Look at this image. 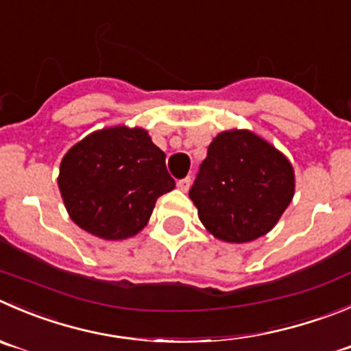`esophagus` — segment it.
I'll list each match as a JSON object with an SVG mask.
<instances>
[{
	"label": "esophagus",
	"mask_w": 351,
	"mask_h": 351,
	"mask_svg": "<svg viewBox=\"0 0 351 351\" xmlns=\"http://www.w3.org/2000/svg\"><path fill=\"white\" fill-rule=\"evenodd\" d=\"M189 186H191V178H184L178 181V188L181 189V191H188Z\"/></svg>",
	"instance_id": "obj_1"
}]
</instances>
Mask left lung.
I'll use <instances>...</instances> for the list:
<instances>
[{
    "mask_svg": "<svg viewBox=\"0 0 351 351\" xmlns=\"http://www.w3.org/2000/svg\"><path fill=\"white\" fill-rule=\"evenodd\" d=\"M295 195L289 160L252 131H223L210 143L189 198L206 231L248 243L278 223Z\"/></svg>",
    "mask_w": 351,
    "mask_h": 351,
    "instance_id": "left-lung-1",
    "label": "left lung"
}]
</instances>
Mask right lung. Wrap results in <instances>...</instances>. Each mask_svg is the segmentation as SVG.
<instances>
[{"mask_svg": "<svg viewBox=\"0 0 351 351\" xmlns=\"http://www.w3.org/2000/svg\"><path fill=\"white\" fill-rule=\"evenodd\" d=\"M58 188L79 228L117 241L138 234L156 199L176 182L148 132L119 125L93 132L66 152Z\"/></svg>", "mask_w": 351, "mask_h": 351, "instance_id": "add662e5", "label": "right lung"}]
</instances>
